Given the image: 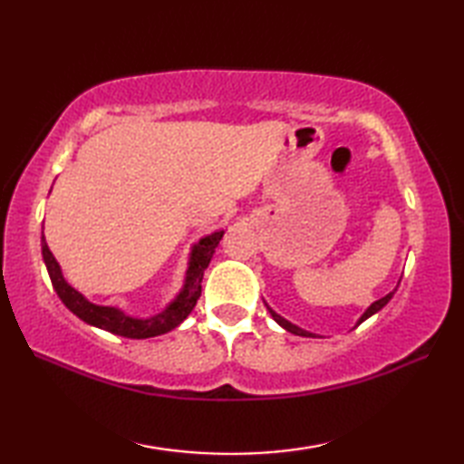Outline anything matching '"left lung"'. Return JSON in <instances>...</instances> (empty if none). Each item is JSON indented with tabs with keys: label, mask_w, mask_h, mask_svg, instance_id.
<instances>
[{
	"label": "left lung",
	"mask_w": 464,
	"mask_h": 464,
	"mask_svg": "<svg viewBox=\"0 0 464 464\" xmlns=\"http://www.w3.org/2000/svg\"><path fill=\"white\" fill-rule=\"evenodd\" d=\"M392 295H395V291H392V293H389V295H384V297L382 299H379V301H374L372 304H371V307L367 309V311H364L362 313V317L359 319V323L357 324H361L364 319H369L371 317V314H374V313H377V311H381L382 307H384V304H387L391 299H392ZM269 309V307H267ZM269 313H271V317L275 319V321H277L279 324H281V327L283 329H287L289 333H293V334H301V337H314V334L313 333H307V331H303V329H299V327H295V324L293 323H289V321H285L283 317H281V314H277V313H275L273 309H269Z\"/></svg>",
	"instance_id": "1"
}]
</instances>
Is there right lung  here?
I'll use <instances>...</instances> for the list:
<instances>
[{
  "label": "right lung",
  "instance_id": "1",
  "mask_svg": "<svg viewBox=\"0 0 464 464\" xmlns=\"http://www.w3.org/2000/svg\"><path fill=\"white\" fill-rule=\"evenodd\" d=\"M223 233L225 231L211 233L209 237H205L195 245L191 251L189 269H187L183 291L177 295V299L163 313L155 314V317H150V319L127 317V314H123L120 309L102 307V304H93L87 301L82 293H77L72 285L65 283L62 269H59V263L55 261L52 251L47 247L45 237H42V255H44L49 279H52L55 293L73 314H77L82 321L93 324V327L110 331L113 334H121V337H127V339H150V337H157V334L169 333L171 329L177 327V324L183 323L187 314L193 311L197 299L201 297L203 273L207 269V265H209L215 247L219 245Z\"/></svg>",
  "mask_w": 464,
  "mask_h": 464
}]
</instances>
